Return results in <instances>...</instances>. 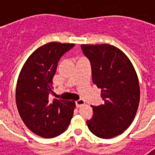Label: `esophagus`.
Masks as SVG:
<instances>
[{
	"label": "esophagus",
	"mask_w": 155,
	"mask_h": 155,
	"mask_svg": "<svg viewBox=\"0 0 155 155\" xmlns=\"http://www.w3.org/2000/svg\"><path fill=\"white\" fill-rule=\"evenodd\" d=\"M84 104H85V102H84L83 100H79V101H77L76 102H75V104H76V107L77 108L81 107V106H82V105H84Z\"/></svg>",
	"instance_id": "1"
}]
</instances>
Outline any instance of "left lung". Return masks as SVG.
Instances as JSON below:
<instances>
[{
  "label": "left lung",
  "mask_w": 155,
  "mask_h": 155,
  "mask_svg": "<svg viewBox=\"0 0 155 155\" xmlns=\"http://www.w3.org/2000/svg\"><path fill=\"white\" fill-rule=\"evenodd\" d=\"M81 49L91 61L92 80L104 101L92 106L93 117L86 123L94 135L113 138L123 133L136 114L140 98L136 71L126 54L114 45H81Z\"/></svg>",
  "instance_id": "8db88e82"
}]
</instances>
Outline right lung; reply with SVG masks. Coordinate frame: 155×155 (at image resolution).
<instances>
[{
  "label": "right lung",
  "instance_id": "1",
  "mask_svg": "<svg viewBox=\"0 0 155 155\" xmlns=\"http://www.w3.org/2000/svg\"><path fill=\"white\" fill-rule=\"evenodd\" d=\"M74 44L50 42L36 49L26 60L19 74L15 102L19 114L31 132L50 139L69 126L75 103L51 101L49 94L58 62Z\"/></svg>",
  "mask_w": 155,
  "mask_h": 155
}]
</instances>
